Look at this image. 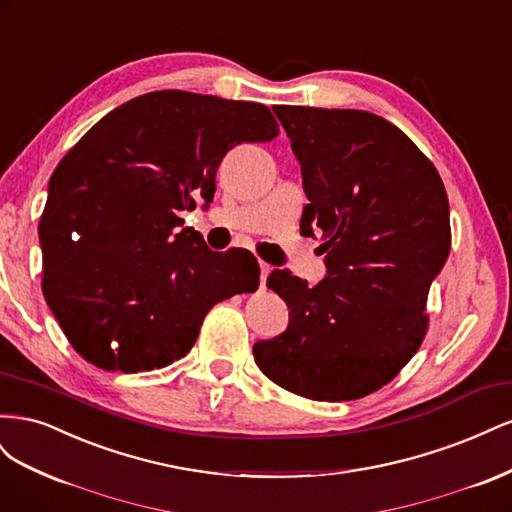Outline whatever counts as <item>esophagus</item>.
<instances>
[{
	"label": "esophagus",
	"instance_id": "34e87169",
	"mask_svg": "<svg viewBox=\"0 0 512 512\" xmlns=\"http://www.w3.org/2000/svg\"><path fill=\"white\" fill-rule=\"evenodd\" d=\"M269 273H271V265H267V262L260 260V288H265Z\"/></svg>",
	"mask_w": 512,
	"mask_h": 512
}]
</instances>
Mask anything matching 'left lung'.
<instances>
[{
  "label": "left lung",
  "mask_w": 512,
  "mask_h": 512,
  "mask_svg": "<svg viewBox=\"0 0 512 512\" xmlns=\"http://www.w3.org/2000/svg\"><path fill=\"white\" fill-rule=\"evenodd\" d=\"M301 164L327 277L307 286L275 269L267 286L288 329L254 344L262 374L318 401H350L391 382L423 344L431 282L451 250L444 183L391 121L354 108L273 106Z\"/></svg>",
  "instance_id": "left-lung-1"
}]
</instances>
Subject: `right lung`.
I'll list each match as a JSON object with an SVG mask.
<instances>
[{"instance_id": "add662e5", "label": "right lung", "mask_w": 512, "mask_h": 512, "mask_svg": "<svg viewBox=\"0 0 512 512\" xmlns=\"http://www.w3.org/2000/svg\"><path fill=\"white\" fill-rule=\"evenodd\" d=\"M280 134L265 104L164 89L102 117L55 168L40 218L42 292L83 359L151 371L188 354L209 309L254 292V254L181 228L241 143Z\"/></svg>"}]
</instances>
